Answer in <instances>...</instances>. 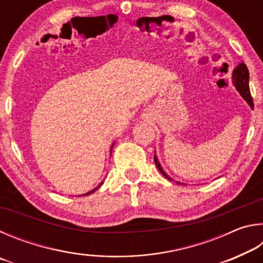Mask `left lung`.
<instances>
[{
    "instance_id": "left-lung-1",
    "label": "left lung",
    "mask_w": 263,
    "mask_h": 263,
    "mask_svg": "<svg viewBox=\"0 0 263 263\" xmlns=\"http://www.w3.org/2000/svg\"><path fill=\"white\" fill-rule=\"evenodd\" d=\"M232 83L233 86L235 87V89L239 91L240 96L242 97V99L247 102L248 105L253 108L254 104H253V99L251 96V91H249V73H248V69H247V66L241 62V64H239L237 66V68L233 69V73H232ZM154 162L157 164V167L159 169V172L161 173V174L168 179L169 181H173V179L171 176H169L166 172L162 169V166L160 164L159 160L157 158V154L154 152ZM175 182V181H174ZM177 184H183L181 183V182H177Z\"/></svg>"
}]
</instances>
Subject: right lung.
<instances>
[{"label":"right lung","mask_w":263,"mask_h":263,"mask_svg":"<svg viewBox=\"0 0 263 263\" xmlns=\"http://www.w3.org/2000/svg\"><path fill=\"white\" fill-rule=\"evenodd\" d=\"M114 145H115V142H114V144H112V146H111V149H110V155H111V151H112V147H114ZM102 184H103V182H101V183H100L99 185H97L95 189H92V190H90V191H88V193H86V194H83V195H81V196H87V195H90V194H92V193H94V191H96L97 189H99V188H100V186H101Z\"/></svg>","instance_id":"obj_1"}]
</instances>
